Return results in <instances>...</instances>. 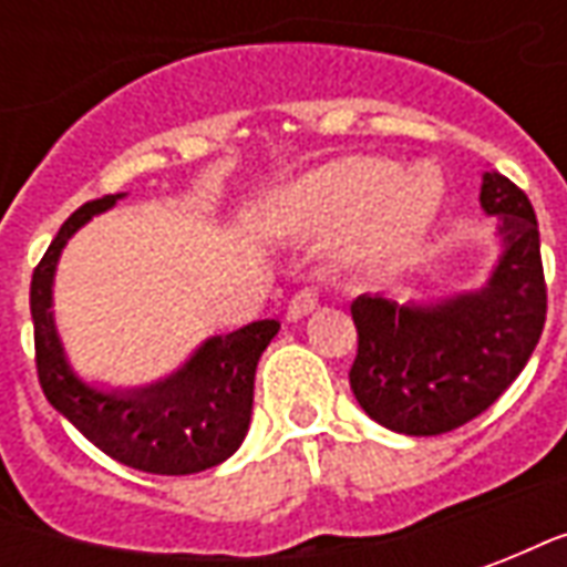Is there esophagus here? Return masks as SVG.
Returning a JSON list of instances; mask_svg holds the SVG:
<instances>
[{"instance_id": "obj_1", "label": "esophagus", "mask_w": 567, "mask_h": 567, "mask_svg": "<svg viewBox=\"0 0 567 567\" xmlns=\"http://www.w3.org/2000/svg\"><path fill=\"white\" fill-rule=\"evenodd\" d=\"M319 307V295L312 291V288H303V291H297L291 300H288V309H285V319L288 321H300L303 316H309L312 309Z\"/></svg>"}]
</instances>
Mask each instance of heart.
I'll return each instance as SVG.
<instances>
[{"label":"heart","instance_id":"obj_1","mask_svg":"<svg viewBox=\"0 0 567 567\" xmlns=\"http://www.w3.org/2000/svg\"><path fill=\"white\" fill-rule=\"evenodd\" d=\"M443 182L427 166L392 169L370 157L324 163L285 187L272 215L285 230L343 236L346 255L370 270L404 267L437 221Z\"/></svg>","mask_w":567,"mask_h":567}]
</instances>
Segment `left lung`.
Here are the masks:
<instances>
[{
    "label": "left lung",
    "instance_id": "left-lung-1",
    "mask_svg": "<svg viewBox=\"0 0 567 567\" xmlns=\"http://www.w3.org/2000/svg\"><path fill=\"white\" fill-rule=\"evenodd\" d=\"M480 206L498 215L501 258L483 288L437 303L352 300L355 401L398 434L434 437L471 422L507 392L547 321V282L532 203L507 175L483 173Z\"/></svg>",
    "mask_w": 567,
    "mask_h": 567
}]
</instances>
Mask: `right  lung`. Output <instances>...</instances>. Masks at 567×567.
Listing matches in <instances>:
<instances>
[{"label": "right lung", "instance_id": "1", "mask_svg": "<svg viewBox=\"0 0 567 567\" xmlns=\"http://www.w3.org/2000/svg\"><path fill=\"white\" fill-rule=\"evenodd\" d=\"M127 194H109L75 209L32 272L30 309L35 370L44 398L109 458L145 474H199L230 458L246 440L255 370L279 333V321H251L209 337L182 368L142 389H100L75 377L54 324V272L60 251L81 224Z\"/></svg>", "mask_w": 567, "mask_h": 567}]
</instances>
